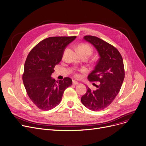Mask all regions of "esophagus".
Wrapping results in <instances>:
<instances>
[{"label": "esophagus", "instance_id": "obj_1", "mask_svg": "<svg viewBox=\"0 0 146 146\" xmlns=\"http://www.w3.org/2000/svg\"><path fill=\"white\" fill-rule=\"evenodd\" d=\"M73 84L76 85L79 84V82H77V81H76V80H73Z\"/></svg>", "mask_w": 146, "mask_h": 146}]
</instances>
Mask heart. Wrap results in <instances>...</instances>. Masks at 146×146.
<instances>
[{"instance_id":"b5f03b06","label":"heart","mask_w":146,"mask_h":146,"mask_svg":"<svg viewBox=\"0 0 146 146\" xmlns=\"http://www.w3.org/2000/svg\"><path fill=\"white\" fill-rule=\"evenodd\" d=\"M78 51L86 52L89 53L90 54H91L92 52L91 48L89 45H86V44H81V45H80L78 46Z\"/></svg>"}]
</instances>
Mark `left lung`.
<instances>
[{
    "instance_id": "left-lung-1",
    "label": "left lung",
    "mask_w": 146,
    "mask_h": 146,
    "mask_svg": "<svg viewBox=\"0 0 146 146\" xmlns=\"http://www.w3.org/2000/svg\"><path fill=\"white\" fill-rule=\"evenodd\" d=\"M84 39L96 48L100 58L94 70L89 74L90 81L100 82L97 90L87 88L81 102L88 109L100 111L108 107L120 91L125 78L124 65L119 50L109 43L93 36H85Z\"/></svg>"
}]
</instances>
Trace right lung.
I'll list each match as a JSON object with an SVG mask.
<instances>
[{
  "label": "right lung",
  "mask_w": 146,
  "mask_h": 146,
  "mask_svg": "<svg viewBox=\"0 0 146 146\" xmlns=\"http://www.w3.org/2000/svg\"><path fill=\"white\" fill-rule=\"evenodd\" d=\"M76 36L50 37L40 42L31 50L24 64L23 80L28 96L42 110L52 109L61 101L63 93L72 85L64 78L56 81L50 76L61 61L67 46Z\"/></svg>",
  "instance_id": "add662e5"
}]
</instances>
